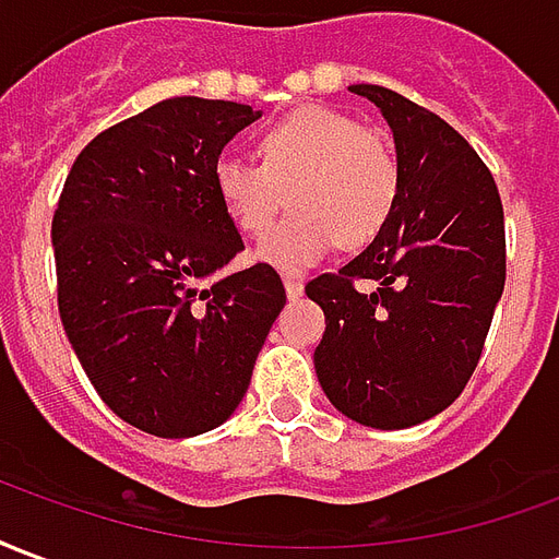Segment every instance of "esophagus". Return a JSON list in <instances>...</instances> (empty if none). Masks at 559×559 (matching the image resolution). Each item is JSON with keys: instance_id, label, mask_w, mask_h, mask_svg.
I'll return each instance as SVG.
<instances>
[{"instance_id": "obj_1", "label": "esophagus", "mask_w": 559, "mask_h": 559, "mask_svg": "<svg viewBox=\"0 0 559 559\" xmlns=\"http://www.w3.org/2000/svg\"><path fill=\"white\" fill-rule=\"evenodd\" d=\"M284 290H287V296H290V299H299V296L305 293L302 278H296V275H287V278H284Z\"/></svg>"}]
</instances>
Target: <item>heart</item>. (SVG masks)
<instances>
[{
  "mask_svg": "<svg viewBox=\"0 0 559 559\" xmlns=\"http://www.w3.org/2000/svg\"><path fill=\"white\" fill-rule=\"evenodd\" d=\"M260 160L221 155L212 185L224 215L245 236H260L292 200L294 215L257 245V260L302 272L341 245L374 242L399 206L401 167L377 131L353 116L308 104L260 134Z\"/></svg>",
  "mask_w": 559,
  "mask_h": 559,
  "instance_id": "b5f03b06",
  "label": "heart"
}]
</instances>
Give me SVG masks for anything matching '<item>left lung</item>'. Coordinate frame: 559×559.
<instances>
[{"label":"left lung","instance_id":"8db88e82","mask_svg":"<svg viewBox=\"0 0 559 559\" xmlns=\"http://www.w3.org/2000/svg\"><path fill=\"white\" fill-rule=\"evenodd\" d=\"M392 128V218L335 275L308 281L326 314L317 380L347 419L399 431L443 413L479 365L506 284L503 203L488 167L440 116L371 83L350 86ZM371 280L374 292H359Z\"/></svg>","mask_w":559,"mask_h":559}]
</instances>
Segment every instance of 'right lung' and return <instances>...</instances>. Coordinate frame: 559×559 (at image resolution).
<instances>
[{"label": "right lung", "mask_w": 559, "mask_h": 559, "mask_svg": "<svg viewBox=\"0 0 559 559\" xmlns=\"http://www.w3.org/2000/svg\"><path fill=\"white\" fill-rule=\"evenodd\" d=\"M260 116L191 95L158 102L80 152L56 206L68 341L104 404L155 437L230 419L287 302L266 263L203 287L245 248L212 170Z\"/></svg>", "instance_id": "right-lung-1"}]
</instances>
